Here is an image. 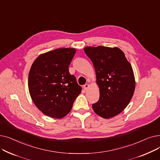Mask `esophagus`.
Segmentation results:
<instances>
[{"instance_id": "34e87169", "label": "esophagus", "mask_w": 160, "mask_h": 160, "mask_svg": "<svg viewBox=\"0 0 160 160\" xmlns=\"http://www.w3.org/2000/svg\"><path fill=\"white\" fill-rule=\"evenodd\" d=\"M89 88V83H86V84H85L84 86H83V89H84L85 90H87Z\"/></svg>"}]
</instances>
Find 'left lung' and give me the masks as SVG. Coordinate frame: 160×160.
Instances as JSON below:
<instances>
[{
  "mask_svg": "<svg viewBox=\"0 0 160 160\" xmlns=\"http://www.w3.org/2000/svg\"><path fill=\"white\" fill-rule=\"evenodd\" d=\"M83 50L93 64L99 88V100L92 108L102 118H112L127 108L133 95L136 80L132 65L118 47H87Z\"/></svg>",
  "mask_w": 160,
  "mask_h": 160,
  "instance_id": "obj_1",
  "label": "left lung"
}]
</instances>
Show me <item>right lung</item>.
I'll list each match as a JSON object with an SVG mask.
<instances>
[{
	"instance_id": "add662e5",
	"label": "right lung",
	"mask_w": 160,
	"mask_h": 160,
	"mask_svg": "<svg viewBox=\"0 0 160 160\" xmlns=\"http://www.w3.org/2000/svg\"><path fill=\"white\" fill-rule=\"evenodd\" d=\"M77 50L57 48L41 54L28 75L29 93L36 106L47 116L62 119L68 114L81 93L69 66Z\"/></svg>"
}]
</instances>
